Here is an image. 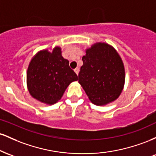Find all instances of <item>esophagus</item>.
Wrapping results in <instances>:
<instances>
[{"label":"esophagus","mask_w":156,"mask_h":156,"mask_svg":"<svg viewBox=\"0 0 156 156\" xmlns=\"http://www.w3.org/2000/svg\"><path fill=\"white\" fill-rule=\"evenodd\" d=\"M74 71H75V73H76L77 76H78V73H79V68H78V67L76 68V69H74Z\"/></svg>","instance_id":"34e87169"}]
</instances>
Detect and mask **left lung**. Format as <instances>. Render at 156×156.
I'll use <instances>...</instances> for the list:
<instances>
[{
  "mask_svg": "<svg viewBox=\"0 0 156 156\" xmlns=\"http://www.w3.org/2000/svg\"><path fill=\"white\" fill-rule=\"evenodd\" d=\"M78 82L93 104L105 105L117 100L124 88V64L115 48L96 42L86 50Z\"/></svg>",
  "mask_w": 156,
  "mask_h": 156,
  "instance_id": "8db88e82",
  "label": "left lung"
}]
</instances>
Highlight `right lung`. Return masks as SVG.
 I'll use <instances>...</instances> for the list:
<instances>
[{
	"mask_svg": "<svg viewBox=\"0 0 156 156\" xmlns=\"http://www.w3.org/2000/svg\"><path fill=\"white\" fill-rule=\"evenodd\" d=\"M78 76L69 67V61L62 55L56 46L49 51H39L34 55L26 74L27 88L32 98L47 105L56 103Z\"/></svg>",
	"mask_w": 156,
	"mask_h": 156,
	"instance_id": "add662e5",
	"label": "right lung"
}]
</instances>
